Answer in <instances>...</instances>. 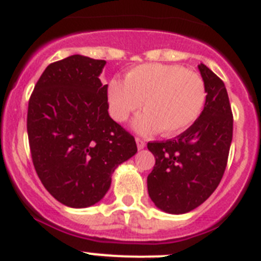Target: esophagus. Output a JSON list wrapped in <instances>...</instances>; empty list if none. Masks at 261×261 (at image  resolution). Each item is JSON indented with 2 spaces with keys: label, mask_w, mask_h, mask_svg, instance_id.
<instances>
[{
  "label": "esophagus",
  "mask_w": 261,
  "mask_h": 261,
  "mask_svg": "<svg viewBox=\"0 0 261 261\" xmlns=\"http://www.w3.org/2000/svg\"><path fill=\"white\" fill-rule=\"evenodd\" d=\"M136 143H137V149L138 150L145 149V146H146V143H145V141L141 140V138H136Z\"/></svg>",
  "instance_id": "1"
}]
</instances>
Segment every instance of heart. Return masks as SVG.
Here are the masks:
<instances>
[{"mask_svg":"<svg viewBox=\"0 0 261 261\" xmlns=\"http://www.w3.org/2000/svg\"><path fill=\"white\" fill-rule=\"evenodd\" d=\"M110 114L125 121L142 107L133 121L140 135L162 132L174 136L195 123L205 103V87L198 73L177 64L149 63L133 67L125 81L114 79L107 89Z\"/></svg>","mask_w":261,"mask_h":261,"instance_id":"b5f03b06","label":"heart"}]
</instances>
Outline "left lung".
I'll return each instance as SVG.
<instances>
[{
	"mask_svg": "<svg viewBox=\"0 0 261 261\" xmlns=\"http://www.w3.org/2000/svg\"><path fill=\"white\" fill-rule=\"evenodd\" d=\"M205 103L195 123L166 142H149L155 166L147 176L149 197L167 214L199 207L223 178L233 138V115L226 88L208 67L198 66Z\"/></svg>",
	"mask_w": 261,
	"mask_h": 261,
	"instance_id": "1",
	"label": "left lung"
}]
</instances>
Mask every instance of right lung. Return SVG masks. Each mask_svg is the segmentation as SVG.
Segmentation results:
<instances>
[{
    "mask_svg": "<svg viewBox=\"0 0 261 261\" xmlns=\"http://www.w3.org/2000/svg\"><path fill=\"white\" fill-rule=\"evenodd\" d=\"M106 61L75 54L49 64L28 103L27 132L42 185L72 208L98 203L112 173L137 152L133 136L109 115Z\"/></svg>",
    "mask_w": 261,
    "mask_h": 261,
    "instance_id": "add662e5",
    "label": "right lung"
}]
</instances>
